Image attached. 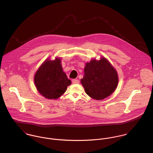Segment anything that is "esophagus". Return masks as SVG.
<instances>
[{"label": "esophagus", "mask_w": 153, "mask_h": 153, "mask_svg": "<svg viewBox=\"0 0 153 153\" xmlns=\"http://www.w3.org/2000/svg\"><path fill=\"white\" fill-rule=\"evenodd\" d=\"M72 83L73 84H79V81L77 79H73L72 80Z\"/></svg>", "instance_id": "34e87169"}]
</instances>
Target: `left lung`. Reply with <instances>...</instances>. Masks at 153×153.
<instances>
[{
    "label": "left lung",
    "instance_id": "obj_1",
    "mask_svg": "<svg viewBox=\"0 0 153 153\" xmlns=\"http://www.w3.org/2000/svg\"><path fill=\"white\" fill-rule=\"evenodd\" d=\"M84 72L80 82L85 93L91 98L102 100L116 90L119 83L118 74L106 58L102 57L99 60L91 59L85 63Z\"/></svg>",
    "mask_w": 153,
    "mask_h": 153
}]
</instances>
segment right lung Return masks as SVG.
<instances>
[{"instance_id": "1", "label": "right lung", "mask_w": 153, "mask_h": 153, "mask_svg": "<svg viewBox=\"0 0 153 153\" xmlns=\"http://www.w3.org/2000/svg\"><path fill=\"white\" fill-rule=\"evenodd\" d=\"M34 82L41 95L54 100L63 95L71 83L63 71L60 57L45 60L34 74Z\"/></svg>"}]
</instances>
